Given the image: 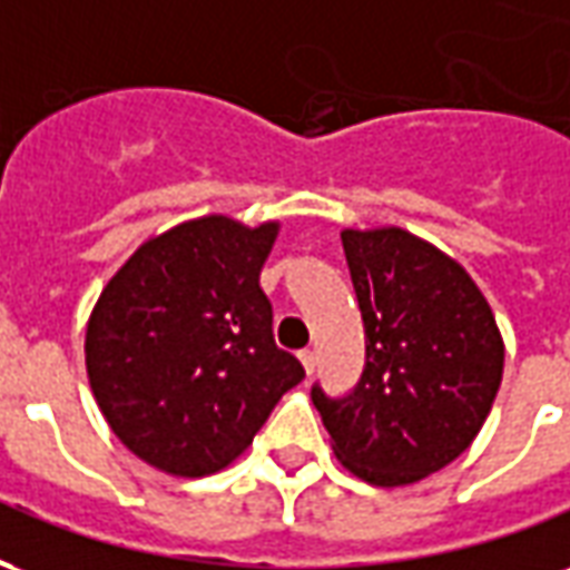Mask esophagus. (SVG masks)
<instances>
[{
  "label": "esophagus",
  "mask_w": 570,
  "mask_h": 570,
  "mask_svg": "<svg viewBox=\"0 0 570 570\" xmlns=\"http://www.w3.org/2000/svg\"><path fill=\"white\" fill-rule=\"evenodd\" d=\"M298 360H302V366H305V372H314V366H317V357H314V351H302L298 354Z\"/></svg>",
  "instance_id": "34e87169"
}]
</instances>
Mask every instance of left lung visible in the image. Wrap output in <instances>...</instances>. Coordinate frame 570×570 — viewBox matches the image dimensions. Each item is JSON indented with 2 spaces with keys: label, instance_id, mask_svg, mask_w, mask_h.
Instances as JSON below:
<instances>
[{
  "label": "left lung",
  "instance_id": "left-lung-1",
  "mask_svg": "<svg viewBox=\"0 0 570 570\" xmlns=\"http://www.w3.org/2000/svg\"><path fill=\"white\" fill-rule=\"evenodd\" d=\"M366 330L354 391L311 400L338 461L372 485H412L452 464L485 424L503 375L489 302L445 253L403 228L342 232Z\"/></svg>",
  "mask_w": 570,
  "mask_h": 570
}]
</instances>
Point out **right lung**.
Listing matches in <instances>:
<instances>
[{"mask_svg":"<svg viewBox=\"0 0 570 570\" xmlns=\"http://www.w3.org/2000/svg\"><path fill=\"white\" fill-rule=\"evenodd\" d=\"M277 223L200 216L146 240L104 286L85 363L109 428L146 464L210 476L305 379L274 345L259 272Z\"/></svg>","mask_w":570,"mask_h":570,"instance_id":"1","label":"right lung"}]
</instances>
